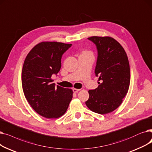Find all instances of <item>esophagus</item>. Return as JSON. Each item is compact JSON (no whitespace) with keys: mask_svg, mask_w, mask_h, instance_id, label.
Instances as JSON below:
<instances>
[{"mask_svg":"<svg viewBox=\"0 0 152 152\" xmlns=\"http://www.w3.org/2000/svg\"><path fill=\"white\" fill-rule=\"evenodd\" d=\"M73 90L74 93H77L78 91H79L80 90V89H77V88H73V90Z\"/></svg>","mask_w":152,"mask_h":152,"instance_id":"obj_1","label":"esophagus"}]
</instances>
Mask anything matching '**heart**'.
Segmentation results:
<instances>
[{"label":"heart","mask_w":152,"mask_h":152,"mask_svg":"<svg viewBox=\"0 0 152 152\" xmlns=\"http://www.w3.org/2000/svg\"><path fill=\"white\" fill-rule=\"evenodd\" d=\"M83 53H87V54H91L90 52H87V51H84Z\"/></svg>","instance_id":"b5f03b06"}]
</instances>
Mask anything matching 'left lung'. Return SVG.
Returning a JSON list of instances; mask_svg holds the SVG:
<instances>
[{
  "label": "left lung",
  "instance_id": "left-lung-1",
  "mask_svg": "<svg viewBox=\"0 0 152 152\" xmlns=\"http://www.w3.org/2000/svg\"><path fill=\"white\" fill-rule=\"evenodd\" d=\"M96 45L98 57L95 73L98 87L90 90L85 104L95 113H110L121 105L128 91L131 73L127 56L119 43L111 37L88 38Z\"/></svg>",
  "mask_w": 152,
  "mask_h": 152
}]
</instances>
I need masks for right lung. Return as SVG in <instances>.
<instances>
[{
	"mask_svg": "<svg viewBox=\"0 0 152 152\" xmlns=\"http://www.w3.org/2000/svg\"><path fill=\"white\" fill-rule=\"evenodd\" d=\"M71 44L42 42L26 57L21 73L24 95L33 109L42 116L53 119L66 112L73 91L53 83V75L59 72L63 54Z\"/></svg>",
	"mask_w": 152,
	"mask_h": 152,
	"instance_id": "obj_1",
	"label": "right lung"
}]
</instances>
